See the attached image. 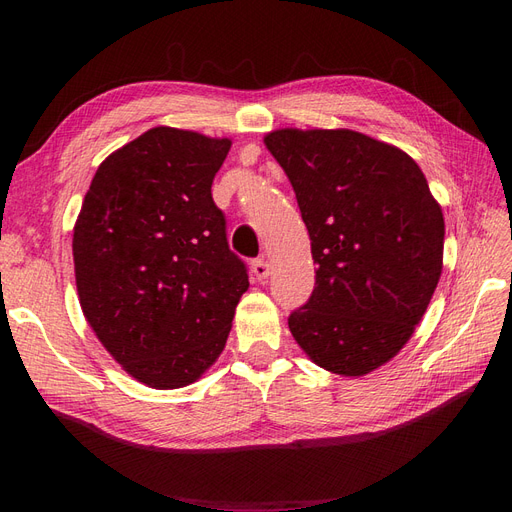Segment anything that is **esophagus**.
<instances>
[{"label":"esophagus","mask_w":512,"mask_h":512,"mask_svg":"<svg viewBox=\"0 0 512 512\" xmlns=\"http://www.w3.org/2000/svg\"><path fill=\"white\" fill-rule=\"evenodd\" d=\"M252 273L256 275V280H258V282H265L267 277H269V273H271V269H269V265H267V260H265V258H258V260H254Z\"/></svg>","instance_id":"obj_1"}]
</instances>
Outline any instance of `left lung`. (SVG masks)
I'll list each match as a JSON object with an SVG mask.
<instances>
[{"label":"left lung","mask_w":512,"mask_h":512,"mask_svg":"<svg viewBox=\"0 0 512 512\" xmlns=\"http://www.w3.org/2000/svg\"><path fill=\"white\" fill-rule=\"evenodd\" d=\"M265 145L297 194L318 265L290 333L316 365L365 376L406 346L433 297L442 209L408 153L367 134L284 128Z\"/></svg>","instance_id":"1"}]
</instances>
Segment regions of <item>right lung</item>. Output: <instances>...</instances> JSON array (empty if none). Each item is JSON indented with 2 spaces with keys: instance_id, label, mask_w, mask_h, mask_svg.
<instances>
[{
  "instance_id": "1",
  "label": "right lung",
  "mask_w": 512,
  "mask_h": 512,
  "mask_svg": "<svg viewBox=\"0 0 512 512\" xmlns=\"http://www.w3.org/2000/svg\"><path fill=\"white\" fill-rule=\"evenodd\" d=\"M228 149L230 138L151 128L98 166L74 224L89 327L151 389H181L205 374L250 288L211 196Z\"/></svg>"
}]
</instances>
